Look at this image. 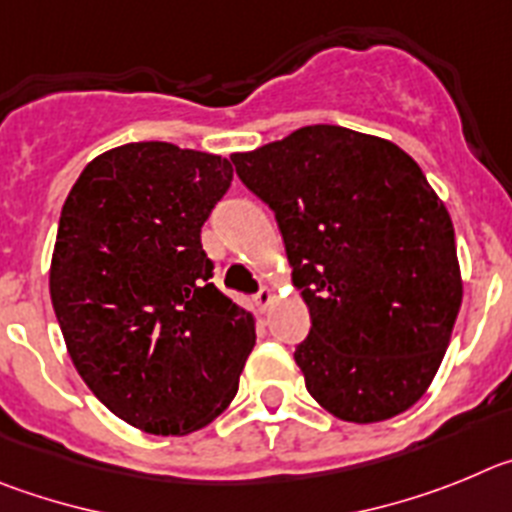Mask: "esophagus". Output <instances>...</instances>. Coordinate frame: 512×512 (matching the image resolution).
Segmentation results:
<instances>
[{"label": "esophagus", "instance_id": "1", "mask_svg": "<svg viewBox=\"0 0 512 512\" xmlns=\"http://www.w3.org/2000/svg\"><path fill=\"white\" fill-rule=\"evenodd\" d=\"M273 301H275V290L273 288H260V293L255 296V306L260 308V311H267Z\"/></svg>", "mask_w": 512, "mask_h": 512}]
</instances>
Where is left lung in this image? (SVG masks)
I'll return each instance as SVG.
<instances>
[{
    "instance_id": "left-lung-1",
    "label": "left lung",
    "mask_w": 512,
    "mask_h": 512,
    "mask_svg": "<svg viewBox=\"0 0 512 512\" xmlns=\"http://www.w3.org/2000/svg\"><path fill=\"white\" fill-rule=\"evenodd\" d=\"M232 163L275 211L311 313L293 354L311 398L349 423L408 411L439 372L464 293L454 224L416 160L311 124Z\"/></svg>"
}]
</instances>
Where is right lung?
Masks as SVG:
<instances>
[{
    "label": "right lung",
    "instance_id": "right-lung-1",
    "mask_svg": "<svg viewBox=\"0 0 512 512\" xmlns=\"http://www.w3.org/2000/svg\"><path fill=\"white\" fill-rule=\"evenodd\" d=\"M232 183L222 155L130 142L73 183L50 301L73 367L124 423L186 436L227 411L255 316L209 283L201 227Z\"/></svg>",
    "mask_w": 512,
    "mask_h": 512
}]
</instances>
